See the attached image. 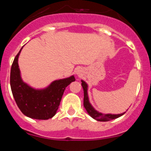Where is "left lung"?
<instances>
[{
  "label": "left lung",
  "mask_w": 151,
  "mask_h": 151,
  "mask_svg": "<svg viewBox=\"0 0 151 151\" xmlns=\"http://www.w3.org/2000/svg\"><path fill=\"white\" fill-rule=\"evenodd\" d=\"M82 86L83 88L84 91V106H85V110H87L88 113L92 118H94V119L97 121H101V122H107V121L116 119L122 116L123 114H125V113H121V114H117V115L116 114H114V115H113V114H102V113L96 111L93 108V106L90 104V103H89L87 93V84L85 83V82H83V81H82Z\"/></svg>",
  "instance_id": "obj_1"
}]
</instances>
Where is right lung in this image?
Wrapping results in <instances>:
<instances>
[{
  "label": "right lung",
  "mask_w": 151,
  "mask_h": 151,
  "mask_svg": "<svg viewBox=\"0 0 151 151\" xmlns=\"http://www.w3.org/2000/svg\"><path fill=\"white\" fill-rule=\"evenodd\" d=\"M21 50L14 58L10 70V87L16 103L26 116L43 120L52 118L59 108L65 88L74 82L75 77L54 81L44 90L32 88L20 77L18 57Z\"/></svg>",
  "instance_id": "obj_1"
}]
</instances>
